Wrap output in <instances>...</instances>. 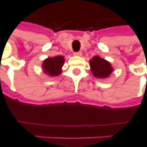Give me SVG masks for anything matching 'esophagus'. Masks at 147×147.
Instances as JSON below:
<instances>
[{
    "instance_id": "34e87169",
    "label": "esophagus",
    "mask_w": 147,
    "mask_h": 147,
    "mask_svg": "<svg viewBox=\"0 0 147 147\" xmlns=\"http://www.w3.org/2000/svg\"><path fill=\"white\" fill-rule=\"evenodd\" d=\"M74 55H78V56H81V55H82V51H79V52H76V53H74Z\"/></svg>"
}]
</instances>
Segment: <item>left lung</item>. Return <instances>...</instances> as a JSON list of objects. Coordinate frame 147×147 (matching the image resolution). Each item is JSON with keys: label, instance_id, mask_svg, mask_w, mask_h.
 <instances>
[{"label": "left lung", "instance_id": "obj_1", "mask_svg": "<svg viewBox=\"0 0 147 147\" xmlns=\"http://www.w3.org/2000/svg\"><path fill=\"white\" fill-rule=\"evenodd\" d=\"M90 67L93 76L98 78H107L113 71L110 62L98 55H95L90 60Z\"/></svg>", "mask_w": 147, "mask_h": 147}]
</instances>
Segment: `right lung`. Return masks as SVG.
I'll use <instances>...</instances> for the list:
<instances>
[{"instance_id":"add662e5","label":"right lung","mask_w":147,"mask_h":147,"mask_svg":"<svg viewBox=\"0 0 147 147\" xmlns=\"http://www.w3.org/2000/svg\"><path fill=\"white\" fill-rule=\"evenodd\" d=\"M64 62V57L61 55L47 58L42 62L43 71L50 76H59L62 71V67L63 66Z\"/></svg>"}]
</instances>
